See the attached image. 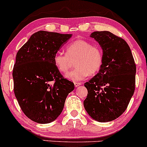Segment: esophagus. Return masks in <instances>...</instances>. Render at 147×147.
Wrapping results in <instances>:
<instances>
[{
  "instance_id": "obj_1",
  "label": "esophagus",
  "mask_w": 147,
  "mask_h": 147,
  "mask_svg": "<svg viewBox=\"0 0 147 147\" xmlns=\"http://www.w3.org/2000/svg\"><path fill=\"white\" fill-rule=\"evenodd\" d=\"M81 85V83H80V82H74V86H75L76 87H78L79 85Z\"/></svg>"
}]
</instances>
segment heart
I'll use <instances>...</instances> for the list:
<instances>
[{"label": "heart", "instance_id": "b5f03b06", "mask_svg": "<svg viewBox=\"0 0 147 147\" xmlns=\"http://www.w3.org/2000/svg\"><path fill=\"white\" fill-rule=\"evenodd\" d=\"M67 54L57 53L53 57L55 67L60 73H66L71 61L75 60L76 69L65 75L69 80L78 82L90 76L94 75L103 65V53L97 46L83 39H77L66 47Z\"/></svg>", "mask_w": 147, "mask_h": 147}]
</instances>
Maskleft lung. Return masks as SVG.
Segmentation results:
<instances>
[{"instance_id":"1","label":"left lung","mask_w":147,"mask_h":147,"mask_svg":"<svg viewBox=\"0 0 147 147\" xmlns=\"http://www.w3.org/2000/svg\"><path fill=\"white\" fill-rule=\"evenodd\" d=\"M102 49L103 62L98 73L85 87V109L93 119L108 122L124 113L136 87V66L126 41L109 31L90 34Z\"/></svg>"}]
</instances>
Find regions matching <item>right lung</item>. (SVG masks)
<instances>
[{
  "instance_id": "right-lung-1",
  "label": "right lung",
  "mask_w": 147,
  "mask_h": 147,
  "mask_svg": "<svg viewBox=\"0 0 147 147\" xmlns=\"http://www.w3.org/2000/svg\"><path fill=\"white\" fill-rule=\"evenodd\" d=\"M71 34L38 31L17 52L13 69L14 92L24 113L32 121L49 123L59 117L74 84L64 78L53 57Z\"/></svg>"
}]
</instances>
